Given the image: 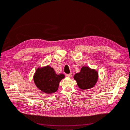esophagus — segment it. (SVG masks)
I'll return each mask as SVG.
<instances>
[{
	"instance_id": "esophagus-1",
	"label": "esophagus",
	"mask_w": 130,
	"mask_h": 130,
	"mask_svg": "<svg viewBox=\"0 0 130 130\" xmlns=\"http://www.w3.org/2000/svg\"><path fill=\"white\" fill-rule=\"evenodd\" d=\"M72 73H70V74H66V75L68 76V77H71L72 76Z\"/></svg>"
}]
</instances>
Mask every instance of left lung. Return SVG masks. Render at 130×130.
Masks as SVG:
<instances>
[{
    "label": "left lung",
    "mask_w": 130,
    "mask_h": 130,
    "mask_svg": "<svg viewBox=\"0 0 130 130\" xmlns=\"http://www.w3.org/2000/svg\"><path fill=\"white\" fill-rule=\"evenodd\" d=\"M98 78V72L88 66L82 67L79 73L75 74L74 76L78 87L82 90H87L94 87Z\"/></svg>",
    "instance_id": "left-lung-1"
}]
</instances>
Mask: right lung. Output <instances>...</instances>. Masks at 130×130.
Returning a JSON list of instances; mask_svg holds the SVG:
<instances>
[{"label": "right lung", "instance_id": "right-lung-1", "mask_svg": "<svg viewBox=\"0 0 130 130\" xmlns=\"http://www.w3.org/2000/svg\"><path fill=\"white\" fill-rule=\"evenodd\" d=\"M64 75H57L54 69L50 66L38 68L33 76V80L36 86L42 92L52 94L58 89L59 82L64 78Z\"/></svg>", "mask_w": 130, "mask_h": 130}]
</instances>
